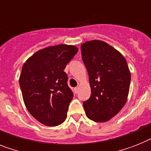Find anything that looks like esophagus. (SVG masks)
<instances>
[{
    "instance_id": "obj_1",
    "label": "esophagus",
    "mask_w": 151,
    "mask_h": 151,
    "mask_svg": "<svg viewBox=\"0 0 151 151\" xmlns=\"http://www.w3.org/2000/svg\"><path fill=\"white\" fill-rule=\"evenodd\" d=\"M74 91H75V93L77 94V93H78V87H76V88L74 89Z\"/></svg>"
}]
</instances>
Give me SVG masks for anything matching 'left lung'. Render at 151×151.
I'll return each instance as SVG.
<instances>
[{"label":"left lung","mask_w":151,"mask_h":151,"mask_svg":"<svg viewBox=\"0 0 151 151\" xmlns=\"http://www.w3.org/2000/svg\"><path fill=\"white\" fill-rule=\"evenodd\" d=\"M82 57L89 74L91 96L83 103L87 117L103 123L119 113L127 100L130 72L116 49L100 40L81 45Z\"/></svg>","instance_id":"8db88e82"}]
</instances>
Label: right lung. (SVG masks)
Segmentation results:
<instances>
[{
    "mask_svg": "<svg viewBox=\"0 0 151 151\" xmlns=\"http://www.w3.org/2000/svg\"><path fill=\"white\" fill-rule=\"evenodd\" d=\"M78 50L75 45L49 46L36 52L22 66L19 84L24 103L44 125L58 126L66 119L73 93L64 69Z\"/></svg>",
    "mask_w": 151,
    "mask_h": 151,
    "instance_id": "obj_1",
    "label": "right lung"
}]
</instances>
